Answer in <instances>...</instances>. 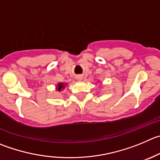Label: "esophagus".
Segmentation results:
<instances>
[{
  "instance_id": "esophagus-1",
  "label": "esophagus",
  "mask_w": 160,
  "mask_h": 160,
  "mask_svg": "<svg viewBox=\"0 0 160 160\" xmlns=\"http://www.w3.org/2000/svg\"><path fill=\"white\" fill-rule=\"evenodd\" d=\"M82 76H81V75H79V76H78L77 77V79L78 80H82Z\"/></svg>"
}]
</instances>
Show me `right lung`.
Returning a JSON list of instances; mask_svg holds the SVG:
<instances>
[{
    "label": "right lung",
    "instance_id": "obj_1",
    "mask_svg": "<svg viewBox=\"0 0 160 160\" xmlns=\"http://www.w3.org/2000/svg\"><path fill=\"white\" fill-rule=\"evenodd\" d=\"M65 88V84L64 83H59L58 85H57V86H56V89H57V91L58 92H60V91L62 90V89H63Z\"/></svg>",
    "mask_w": 160,
    "mask_h": 160
}]
</instances>
